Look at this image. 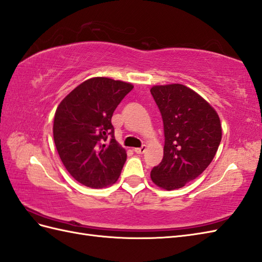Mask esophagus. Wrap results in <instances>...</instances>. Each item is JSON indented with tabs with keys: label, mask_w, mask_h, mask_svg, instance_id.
<instances>
[{
	"label": "esophagus",
	"mask_w": 262,
	"mask_h": 262,
	"mask_svg": "<svg viewBox=\"0 0 262 262\" xmlns=\"http://www.w3.org/2000/svg\"><path fill=\"white\" fill-rule=\"evenodd\" d=\"M134 151H135L136 154H144L146 151V146L143 145L142 147H139V148H135L134 149Z\"/></svg>",
	"instance_id": "obj_1"
}]
</instances>
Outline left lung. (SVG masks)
<instances>
[{
	"label": "left lung",
	"instance_id": "1",
	"mask_svg": "<svg viewBox=\"0 0 262 262\" xmlns=\"http://www.w3.org/2000/svg\"><path fill=\"white\" fill-rule=\"evenodd\" d=\"M164 123V157L150 171L160 188H182L208 166L221 142L218 114L196 92L182 84L152 86Z\"/></svg>",
	"mask_w": 262,
	"mask_h": 262
}]
</instances>
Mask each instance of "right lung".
Returning a JSON list of instances; mask_svg holds the SVG:
<instances>
[{
    "instance_id": "obj_1",
    "label": "right lung",
    "mask_w": 262,
    "mask_h": 262,
    "mask_svg": "<svg viewBox=\"0 0 262 262\" xmlns=\"http://www.w3.org/2000/svg\"><path fill=\"white\" fill-rule=\"evenodd\" d=\"M134 86L122 80H85L58 105L53 136L71 176L90 188H104L118 179L126 150L114 136L112 116Z\"/></svg>"
}]
</instances>
